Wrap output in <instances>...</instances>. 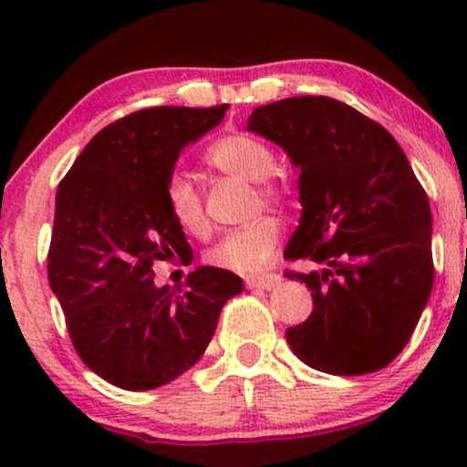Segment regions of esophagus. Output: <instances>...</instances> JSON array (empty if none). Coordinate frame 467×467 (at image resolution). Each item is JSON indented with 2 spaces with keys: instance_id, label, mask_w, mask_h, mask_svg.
<instances>
[{
  "instance_id": "esophagus-1",
  "label": "esophagus",
  "mask_w": 467,
  "mask_h": 467,
  "mask_svg": "<svg viewBox=\"0 0 467 467\" xmlns=\"http://www.w3.org/2000/svg\"><path fill=\"white\" fill-rule=\"evenodd\" d=\"M280 274H254V276H246L244 283L248 289H264L270 291L274 286L280 285Z\"/></svg>"
}]
</instances>
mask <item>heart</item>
Instances as JSON below:
<instances>
[{
    "label": "heart",
    "mask_w": 467,
    "mask_h": 467,
    "mask_svg": "<svg viewBox=\"0 0 467 467\" xmlns=\"http://www.w3.org/2000/svg\"><path fill=\"white\" fill-rule=\"evenodd\" d=\"M206 163L213 168L257 182L259 195L267 202L283 203L289 200V182L274 178L276 159L265 142L251 133H227L206 150ZM168 213L184 234L193 238H206L210 223L203 208L200 187L187 174H171L165 182ZM283 240V225L274 216H261L251 225L232 229L210 248L208 264L229 272H257L276 254Z\"/></svg>",
    "instance_id": "b5f03b06"
}]
</instances>
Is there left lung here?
<instances>
[{"instance_id":"left-lung-1","label":"left lung","mask_w":467,"mask_h":467,"mask_svg":"<svg viewBox=\"0 0 467 467\" xmlns=\"http://www.w3.org/2000/svg\"><path fill=\"white\" fill-rule=\"evenodd\" d=\"M248 131L283 146L299 168L304 214L285 259L312 312L285 331L306 366L337 376L379 372L410 340L433 286L431 210L385 127L323 95L254 108Z\"/></svg>"}]
</instances>
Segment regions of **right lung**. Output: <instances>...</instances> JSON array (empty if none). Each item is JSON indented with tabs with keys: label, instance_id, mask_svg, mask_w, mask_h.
Returning <instances> with one entry per match:
<instances>
[{
	"label": "right lung",
	"instance_id": "right-lung-1",
	"mask_svg": "<svg viewBox=\"0 0 467 467\" xmlns=\"http://www.w3.org/2000/svg\"><path fill=\"white\" fill-rule=\"evenodd\" d=\"M213 108L157 106L106 125L57 187L48 283L76 353L125 391H149L193 368L242 280L195 267L184 289L155 286L152 264L191 251L165 203L181 150L223 120Z\"/></svg>",
	"mask_w": 467,
	"mask_h": 467
}]
</instances>
